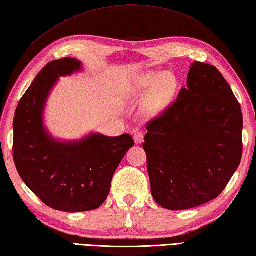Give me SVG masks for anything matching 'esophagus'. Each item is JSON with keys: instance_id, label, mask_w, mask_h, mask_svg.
Masks as SVG:
<instances>
[{"instance_id": "esophagus-1", "label": "esophagus", "mask_w": 256, "mask_h": 256, "mask_svg": "<svg viewBox=\"0 0 256 256\" xmlns=\"http://www.w3.org/2000/svg\"><path fill=\"white\" fill-rule=\"evenodd\" d=\"M133 138H134V142H136V144H141L144 140L143 132L142 131H136V132H134Z\"/></svg>"}]
</instances>
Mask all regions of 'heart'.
Instances as JSON below:
<instances>
[{
    "label": "heart",
    "mask_w": 256,
    "mask_h": 256,
    "mask_svg": "<svg viewBox=\"0 0 256 256\" xmlns=\"http://www.w3.org/2000/svg\"><path fill=\"white\" fill-rule=\"evenodd\" d=\"M178 88V82L171 72H148L138 75L128 87V97L141 100L146 96L143 112L148 118H156L168 106Z\"/></svg>",
    "instance_id": "obj_1"
}]
</instances>
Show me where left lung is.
Segmentation results:
<instances>
[{
	"label": "left lung",
	"instance_id": "left-lung-1",
	"mask_svg": "<svg viewBox=\"0 0 256 256\" xmlns=\"http://www.w3.org/2000/svg\"><path fill=\"white\" fill-rule=\"evenodd\" d=\"M146 130L143 148L152 197L170 210L215 199L240 164V105L218 69L208 64H192L187 87Z\"/></svg>",
	"mask_w": 256,
	"mask_h": 256
}]
</instances>
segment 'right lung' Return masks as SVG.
Listing matches in <instances>:
<instances>
[{"label": "right lung", "mask_w": 256, "mask_h": 256, "mask_svg": "<svg viewBox=\"0 0 256 256\" xmlns=\"http://www.w3.org/2000/svg\"><path fill=\"white\" fill-rule=\"evenodd\" d=\"M82 69L74 58L50 62L22 96L13 120V158L21 179L46 205L66 212L103 205L116 168L134 146L130 134L60 141L44 126L46 104L59 77Z\"/></svg>", "instance_id": "right-lung-1"}]
</instances>
